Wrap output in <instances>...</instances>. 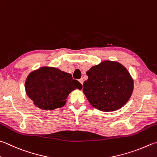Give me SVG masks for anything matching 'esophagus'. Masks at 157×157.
<instances>
[{"label": "esophagus", "mask_w": 157, "mask_h": 157, "mask_svg": "<svg viewBox=\"0 0 157 157\" xmlns=\"http://www.w3.org/2000/svg\"><path fill=\"white\" fill-rule=\"evenodd\" d=\"M79 82H81V84L82 85V84H83V82H84V81H83V79L82 78H81V79H79Z\"/></svg>", "instance_id": "1"}]
</instances>
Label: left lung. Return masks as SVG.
<instances>
[{"instance_id":"1","label":"left lung","mask_w":157,"mask_h":157,"mask_svg":"<svg viewBox=\"0 0 157 157\" xmlns=\"http://www.w3.org/2000/svg\"><path fill=\"white\" fill-rule=\"evenodd\" d=\"M88 79L82 92L90 105L100 111L118 110L128 101L134 88L133 78L122 64L105 60L87 71Z\"/></svg>"}]
</instances>
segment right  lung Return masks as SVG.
<instances>
[{
	"mask_svg": "<svg viewBox=\"0 0 157 157\" xmlns=\"http://www.w3.org/2000/svg\"><path fill=\"white\" fill-rule=\"evenodd\" d=\"M25 87L26 95L33 104L46 111L63 106L72 91L82 88L71 74L51 66H42L29 73Z\"/></svg>",
	"mask_w": 157,
	"mask_h": 157,
	"instance_id": "1",
	"label": "right lung"
}]
</instances>
